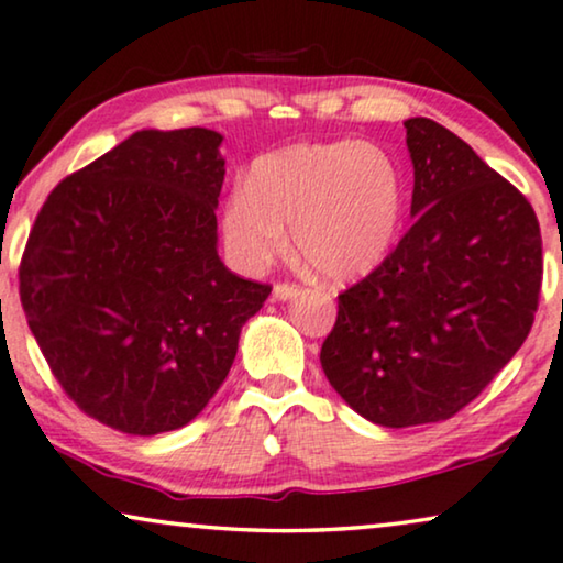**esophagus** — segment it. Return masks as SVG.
I'll return each instance as SVG.
<instances>
[{"instance_id": "obj_1", "label": "esophagus", "mask_w": 563, "mask_h": 563, "mask_svg": "<svg viewBox=\"0 0 563 563\" xmlns=\"http://www.w3.org/2000/svg\"><path fill=\"white\" fill-rule=\"evenodd\" d=\"M301 294H303V288L296 286V283H275V288H273V298H277V301H288V298H296Z\"/></svg>"}]
</instances>
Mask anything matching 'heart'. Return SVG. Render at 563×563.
Listing matches in <instances>:
<instances>
[{
  "label": "heart",
  "instance_id": "b5f03b06",
  "mask_svg": "<svg viewBox=\"0 0 563 563\" xmlns=\"http://www.w3.org/2000/svg\"><path fill=\"white\" fill-rule=\"evenodd\" d=\"M404 177L363 141L290 146L254 162L223 208V239L239 265L260 269L286 254L294 227L298 257L329 280L380 265L404 213Z\"/></svg>",
  "mask_w": 563,
  "mask_h": 563
}]
</instances>
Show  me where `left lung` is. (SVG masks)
<instances>
[{"instance_id": "left-lung-1", "label": "left lung", "mask_w": 563, "mask_h": 563, "mask_svg": "<svg viewBox=\"0 0 563 563\" xmlns=\"http://www.w3.org/2000/svg\"><path fill=\"white\" fill-rule=\"evenodd\" d=\"M415 223L336 296L321 368L384 427L443 422L476 399L533 327L543 246L533 206L466 141L409 118Z\"/></svg>"}]
</instances>
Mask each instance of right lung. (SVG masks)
I'll list each match as a JSON object with an SVG mask.
<instances>
[{"mask_svg":"<svg viewBox=\"0 0 563 563\" xmlns=\"http://www.w3.org/2000/svg\"><path fill=\"white\" fill-rule=\"evenodd\" d=\"M221 133L139 131L64 177L20 260L27 327L64 394L129 434L185 427L273 286L216 252Z\"/></svg>","mask_w":563,"mask_h":563,"instance_id":"1","label":"right lung"}]
</instances>
